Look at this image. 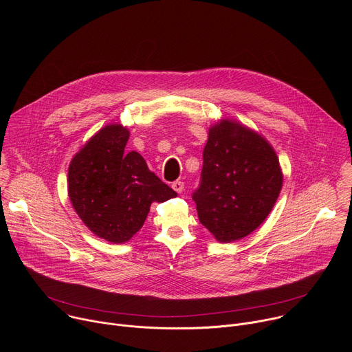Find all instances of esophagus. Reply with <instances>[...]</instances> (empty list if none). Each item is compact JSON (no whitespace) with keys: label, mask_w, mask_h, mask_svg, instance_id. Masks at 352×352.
<instances>
[{"label":"esophagus","mask_w":352,"mask_h":352,"mask_svg":"<svg viewBox=\"0 0 352 352\" xmlns=\"http://www.w3.org/2000/svg\"><path fill=\"white\" fill-rule=\"evenodd\" d=\"M171 186H173V189H174L175 192L181 193V192L184 190V186H185V185H184V182H182V181H174Z\"/></svg>","instance_id":"1"}]
</instances>
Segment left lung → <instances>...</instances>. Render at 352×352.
Here are the masks:
<instances>
[{"mask_svg":"<svg viewBox=\"0 0 352 352\" xmlns=\"http://www.w3.org/2000/svg\"><path fill=\"white\" fill-rule=\"evenodd\" d=\"M283 175L272 146L254 131L223 120L209 131L199 186L197 217L220 242L255 231L272 212Z\"/></svg>","mask_w":352,"mask_h":352,"instance_id":"left-lung-1","label":"left lung"}]
</instances>
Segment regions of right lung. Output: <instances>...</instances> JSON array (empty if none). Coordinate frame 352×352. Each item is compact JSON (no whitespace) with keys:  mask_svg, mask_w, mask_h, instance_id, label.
Here are the masks:
<instances>
[{"mask_svg":"<svg viewBox=\"0 0 352 352\" xmlns=\"http://www.w3.org/2000/svg\"><path fill=\"white\" fill-rule=\"evenodd\" d=\"M126 128L100 129L72 159L68 193L75 212L97 236L121 243L136 234L153 202L177 192L148 170L136 152H125Z\"/></svg>","mask_w":352,"mask_h":352,"instance_id":"1","label":"right lung"}]
</instances>
